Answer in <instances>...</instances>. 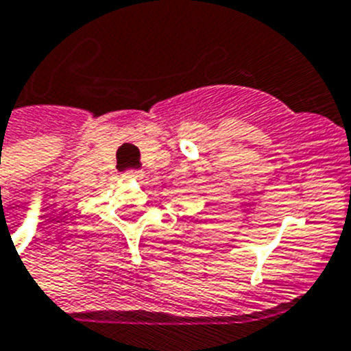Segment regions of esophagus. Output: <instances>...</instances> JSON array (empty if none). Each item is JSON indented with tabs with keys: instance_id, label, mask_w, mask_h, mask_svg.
<instances>
[{
	"instance_id": "34e87169",
	"label": "esophagus",
	"mask_w": 351,
	"mask_h": 351,
	"mask_svg": "<svg viewBox=\"0 0 351 351\" xmlns=\"http://www.w3.org/2000/svg\"><path fill=\"white\" fill-rule=\"evenodd\" d=\"M143 176H145V173L141 172V170H130V172L122 173V178L133 179V181H141V179H143Z\"/></svg>"
}]
</instances>
